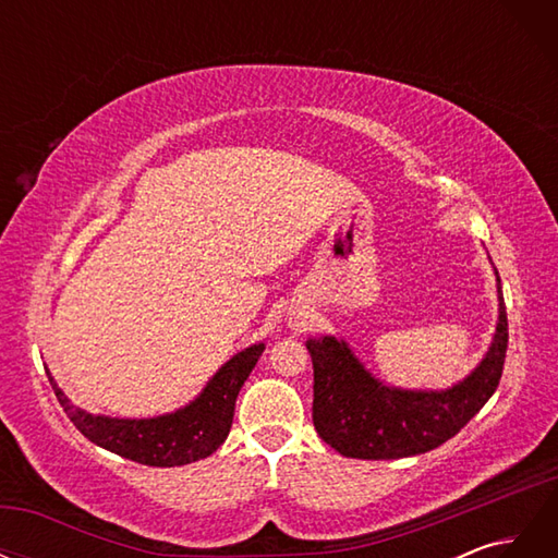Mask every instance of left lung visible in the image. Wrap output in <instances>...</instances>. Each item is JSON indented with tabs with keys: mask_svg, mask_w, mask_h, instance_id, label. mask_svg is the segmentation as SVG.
Here are the masks:
<instances>
[{
	"mask_svg": "<svg viewBox=\"0 0 558 558\" xmlns=\"http://www.w3.org/2000/svg\"><path fill=\"white\" fill-rule=\"evenodd\" d=\"M498 320L484 359L449 388H400L377 379L353 349L335 335L305 342L314 365V428L347 459L391 461L445 445L496 393L505 351V314L498 269Z\"/></svg>",
	"mask_w": 558,
	"mask_h": 558,
	"instance_id": "left-lung-1",
	"label": "left lung"
}]
</instances>
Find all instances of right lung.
I'll list each match as a JSON object with an SVG mask.
<instances>
[{"instance_id":"obj_1","label":"right lung","mask_w":558,"mask_h":558,"mask_svg":"<svg viewBox=\"0 0 558 558\" xmlns=\"http://www.w3.org/2000/svg\"><path fill=\"white\" fill-rule=\"evenodd\" d=\"M265 344H251L218 367L207 386L183 408L148 418H121L76 408L53 375H46L72 424L90 442L123 459L154 468H174L207 459L226 442L234 416V400L263 356Z\"/></svg>"}]
</instances>
